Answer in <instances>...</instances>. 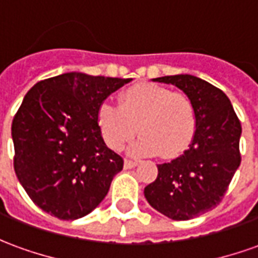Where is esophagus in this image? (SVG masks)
<instances>
[{"label":"esophagus","instance_id":"obj_1","mask_svg":"<svg viewBox=\"0 0 258 258\" xmlns=\"http://www.w3.org/2000/svg\"><path fill=\"white\" fill-rule=\"evenodd\" d=\"M137 166V162H133V160L125 159L124 160V169H134Z\"/></svg>","mask_w":258,"mask_h":258}]
</instances>
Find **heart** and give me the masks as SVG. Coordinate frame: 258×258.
Wrapping results in <instances>:
<instances>
[{
  "mask_svg": "<svg viewBox=\"0 0 258 258\" xmlns=\"http://www.w3.org/2000/svg\"><path fill=\"white\" fill-rule=\"evenodd\" d=\"M98 124L106 144L114 151L123 149L140 130L142 137L130 147V154L174 158L191 144L196 110L184 93L144 82L125 89L120 95V106L100 104Z\"/></svg>",
  "mask_w": 258,
  "mask_h": 258,
  "instance_id": "b5f03b06",
  "label": "heart"
}]
</instances>
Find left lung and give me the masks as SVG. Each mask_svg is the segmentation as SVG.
I'll use <instances>...</instances> for the list:
<instances>
[{"mask_svg": "<svg viewBox=\"0 0 258 258\" xmlns=\"http://www.w3.org/2000/svg\"><path fill=\"white\" fill-rule=\"evenodd\" d=\"M174 85L191 100L196 131L179 158L158 165V177L144 196L174 221H187L215 208L240 165L242 125L229 98L210 82L188 74L152 79Z\"/></svg>", "mask_w": 258, "mask_h": 258, "instance_id": "left-lung-1", "label": "left lung"}]
</instances>
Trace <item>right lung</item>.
Here are the masks:
<instances>
[{
    "label": "right lung",
    "instance_id": "add662e5",
    "mask_svg": "<svg viewBox=\"0 0 258 258\" xmlns=\"http://www.w3.org/2000/svg\"><path fill=\"white\" fill-rule=\"evenodd\" d=\"M130 81L74 71L40 81L25 95L12 121L14 167L44 212L73 221L103 201L124 160L106 145L98 110Z\"/></svg>",
    "mask_w": 258,
    "mask_h": 258
}]
</instances>
